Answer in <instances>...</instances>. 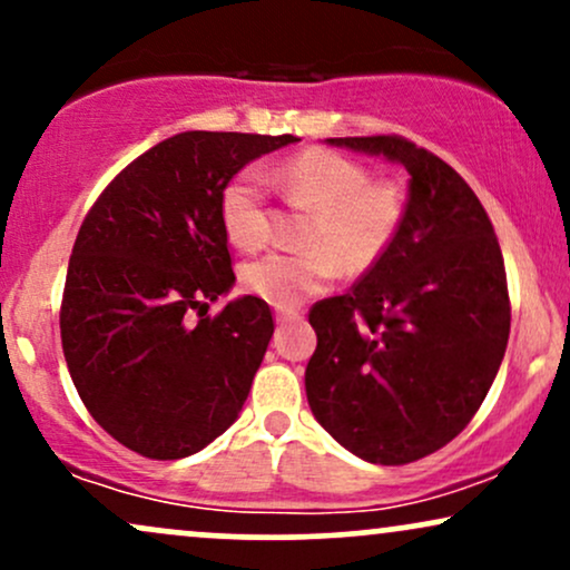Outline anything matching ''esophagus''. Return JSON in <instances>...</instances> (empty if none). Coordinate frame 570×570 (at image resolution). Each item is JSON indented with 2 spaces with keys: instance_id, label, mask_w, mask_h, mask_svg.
<instances>
[{
  "instance_id": "1",
  "label": "esophagus",
  "mask_w": 570,
  "mask_h": 570,
  "mask_svg": "<svg viewBox=\"0 0 570 570\" xmlns=\"http://www.w3.org/2000/svg\"><path fill=\"white\" fill-rule=\"evenodd\" d=\"M299 313L297 311H289V307H281V311L276 313V322L284 326V324H294V322H299Z\"/></svg>"
}]
</instances>
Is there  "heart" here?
Returning <instances> with one entry per match:
<instances>
[{
	"mask_svg": "<svg viewBox=\"0 0 570 570\" xmlns=\"http://www.w3.org/2000/svg\"><path fill=\"white\" fill-rule=\"evenodd\" d=\"M278 195L311 208L303 230L305 252H271L252 259L240 281L252 294L276 307H297L343 271L367 273L394 246L407 200L391 179H370L362 163L332 149L311 147L267 174ZM219 217L230 244L257 252L271 240L265 176L244 168L222 187Z\"/></svg>",
	"mask_w": 570,
	"mask_h": 570,
	"instance_id": "obj_1",
	"label": "heart"
}]
</instances>
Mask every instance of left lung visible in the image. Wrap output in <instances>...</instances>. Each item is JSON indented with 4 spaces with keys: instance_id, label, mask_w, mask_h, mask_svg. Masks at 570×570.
<instances>
[{
    "instance_id": "8db88e82",
    "label": "left lung",
    "mask_w": 570,
    "mask_h": 570,
    "mask_svg": "<svg viewBox=\"0 0 570 570\" xmlns=\"http://www.w3.org/2000/svg\"><path fill=\"white\" fill-rule=\"evenodd\" d=\"M330 141L402 163L410 200L381 263L307 313V404L353 455L404 466L455 440L495 381L512 322L501 246L474 189L434 153L396 134Z\"/></svg>"
}]
</instances>
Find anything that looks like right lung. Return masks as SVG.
<instances>
[{
	"label": "right lung",
	"instance_id": "right-lung-1",
	"mask_svg": "<svg viewBox=\"0 0 570 570\" xmlns=\"http://www.w3.org/2000/svg\"><path fill=\"white\" fill-rule=\"evenodd\" d=\"M292 141L176 134L128 163L85 214L63 284V358L94 421L134 453H198L244 407L276 324L252 294L208 313L235 281L219 195L248 160Z\"/></svg>",
	"mask_w": 570,
	"mask_h": 570
}]
</instances>
